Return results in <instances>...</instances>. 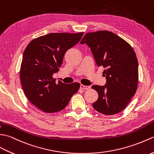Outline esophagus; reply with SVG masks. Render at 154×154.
I'll use <instances>...</instances> for the list:
<instances>
[{"instance_id":"1","label":"esophagus","mask_w":154,"mask_h":154,"mask_svg":"<svg viewBox=\"0 0 154 154\" xmlns=\"http://www.w3.org/2000/svg\"><path fill=\"white\" fill-rule=\"evenodd\" d=\"M80 88L82 90H89V89L90 88V86H84V85H80Z\"/></svg>"}]
</instances>
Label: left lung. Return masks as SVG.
Returning <instances> with one entry per match:
<instances>
[{"label":"left lung","instance_id":"8db88e82","mask_svg":"<svg viewBox=\"0 0 154 154\" xmlns=\"http://www.w3.org/2000/svg\"><path fill=\"white\" fill-rule=\"evenodd\" d=\"M81 44L90 47L98 66L105 70V86L94 85L98 93L93 107L102 114L112 115L124 110L138 87V63L130 44L109 31L88 33Z\"/></svg>","mask_w":154,"mask_h":154}]
</instances>
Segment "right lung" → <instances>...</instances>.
Returning <instances> with one entry per match:
<instances>
[{
  "label": "right lung",
  "instance_id": "obj_1",
  "mask_svg": "<svg viewBox=\"0 0 154 154\" xmlns=\"http://www.w3.org/2000/svg\"><path fill=\"white\" fill-rule=\"evenodd\" d=\"M84 32L51 33L33 39L23 52L20 76L23 92L38 109L51 113L63 110L80 84L53 78L66 51L80 42Z\"/></svg>",
  "mask_w": 154,
  "mask_h": 154
}]
</instances>
